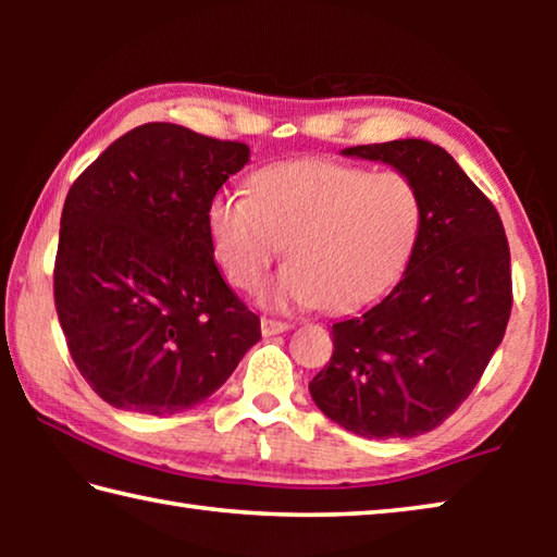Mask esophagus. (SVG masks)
<instances>
[{
  "mask_svg": "<svg viewBox=\"0 0 557 557\" xmlns=\"http://www.w3.org/2000/svg\"><path fill=\"white\" fill-rule=\"evenodd\" d=\"M260 329H262V336H275V334H282V332H289L292 324L289 322H280V319L262 317Z\"/></svg>",
  "mask_w": 557,
  "mask_h": 557,
  "instance_id": "obj_1",
  "label": "esophagus"
}]
</instances>
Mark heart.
I'll list each match as a JSON object with an SVG mask.
<instances>
[{
  "label": "heart",
  "mask_w": 557,
  "mask_h": 557,
  "mask_svg": "<svg viewBox=\"0 0 557 557\" xmlns=\"http://www.w3.org/2000/svg\"><path fill=\"white\" fill-rule=\"evenodd\" d=\"M206 223L235 287L258 289L287 243L292 262L265 289L270 305L351 312L379 299L408 265L422 196L400 172L297 159L262 169L256 194L223 188Z\"/></svg>",
  "instance_id": "obj_1"
}]
</instances>
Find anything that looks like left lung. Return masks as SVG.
I'll return each instance as SVG.
<instances>
[{"label":"left lung","instance_id":"8db88e82","mask_svg":"<svg viewBox=\"0 0 557 557\" xmlns=\"http://www.w3.org/2000/svg\"><path fill=\"white\" fill-rule=\"evenodd\" d=\"M422 196V231L403 280L332 326L334 354L309 393L326 418L369 440L442 425L482 379L511 317V252L498 211L445 149L425 139L348 147Z\"/></svg>","mask_w":557,"mask_h":557}]
</instances>
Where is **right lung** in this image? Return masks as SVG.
<instances>
[{
	"label": "right lung",
	"instance_id": "add662e5",
	"mask_svg": "<svg viewBox=\"0 0 557 557\" xmlns=\"http://www.w3.org/2000/svg\"><path fill=\"white\" fill-rule=\"evenodd\" d=\"M248 159L243 143L147 122L73 182L55 312L73 363L112 408H194L260 342V317L225 285L206 223L211 199Z\"/></svg>",
	"mask_w": 557,
	"mask_h": 557
}]
</instances>
